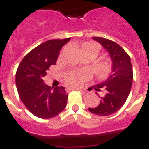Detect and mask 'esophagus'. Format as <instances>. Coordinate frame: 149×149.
I'll return each instance as SVG.
<instances>
[{"label":"esophagus","instance_id":"obj_1","mask_svg":"<svg viewBox=\"0 0 149 149\" xmlns=\"http://www.w3.org/2000/svg\"><path fill=\"white\" fill-rule=\"evenodd\" d=\"M71 91H80L84 92V90H83L81 88H77V87H72V88H71Z\"/></svg>","mask_w":149,"mask_h":149}]
</instances>
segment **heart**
<instances>
[{"label":"heart","mask_w":149,"mask_h":149,"mask_svg":"<svg viewBox=\"0 0 149 149\" xmlns=\"http://www.w3.org/2000/svg\"><path fill=\"white\" fill-rule=\"evenodd\" d=\"M99 50V45L94 42H86L83 43L81 45V52H91L96 56ZM110 66L111 65L108 61H104L103 63H101L98 65V74L102 77H106L107 75L108 74ZM86 79H87V75L84 72H71L65 77V82L69 86L79 87V86H82V84H84Z\"/></svg>","instance_id":"b5f03b06"}]
</instances>
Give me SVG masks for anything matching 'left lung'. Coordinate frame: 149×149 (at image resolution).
<instances>
[{
  "label": "left lung",
  "instance_id": "8db88e82",
  "mask_svg": "<svg viewBox=\"0 0 149 149\" xmlns=\"http://www.w3.org/2000/svg\"><path fill=\"white\" fill-rule=\"evenodd\" d=\"M93 38L108 52L113 66L106 81L91 88L97 91L100 104L96 107L89 108V111L97 115L108 116L119 111L129 95L133 79L132 63L128 54L116 42L102 37Z\"/></svg>",
  "mask_w": 149,
  "mask_h": 149
}]
</instances>
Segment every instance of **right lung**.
I'll return each mask as SVG.
<instances>
[{
  "label": "right lung",
  "instance_id": "obj_1",
  "mask_svg": "<svg viewBox=\"0 0 149 149\" xmlns=\"http://www.w3.org/2000/svg\"><path fill=\"white\" fill-rule=\"evenodd\" d=\"M70 40L52 39L38 45L22 59L16 72V86L26 108L36 117L53 118L66 106L68 94L63 86H49L43 77L52 65H56L59 51Z\"/></svg>",
  "mask_w": 149,
  "mask_h": 149
}]
</instances>
